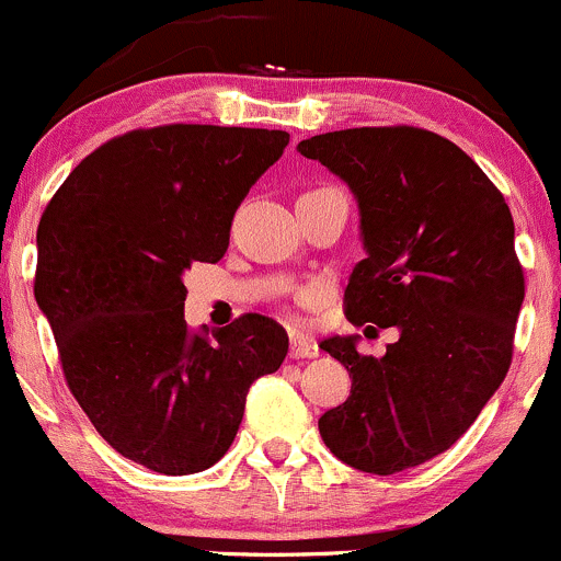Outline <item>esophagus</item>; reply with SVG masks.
Returning <instances> with one entry per match:
<instances>
[{
  "label": "esophagus",
  "instance_id": "obj_1",
  "mask_svg": "<svg viewBox=\"0 0 561 561\" xmlns=\"http://www.w3.org/2000/svg\"><path fill=\"white\" fill-rule=\"evenodd\" d=\"M291 358H316L318 345L312 340H307L305 334H291V347H288Z\"/></svg>",
  "mask_w": 561,
  "mask_h": 561
}]
</instances>
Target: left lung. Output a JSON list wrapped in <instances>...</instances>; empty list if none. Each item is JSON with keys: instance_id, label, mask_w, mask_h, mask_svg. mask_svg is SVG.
<instances>
[{"instance_id": "left-lung-1", "label": "left lung", "mask_w": 561, "mask_h": 561, "mask_svg": "<svg viewBox=\"0 0 561 561\" xmlns=\"http://www.w3.org/2000/svg\"><path fill=\"white\" fill-rule=\"evenodd\" d=\"M297 149L358 201L366 259L347 280V318L399 329L382 358L355 351L358 336L321 342L353 388L318 431L358 471L423 466L473 425L508 375L524 302L511 210L457 144L412 125L334 130Z\"/></svg>"}]
</instances>
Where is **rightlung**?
<instances>
[{
  "label": "right lung",
  "mask_w": 561,
  "mask_h": 561,
  "mask_svg": "<svg viewBox=\"0 0 561 561\" xmlns=\"http://www.w3.org/2000/svg\"><path fill=\"white\" fill-rule=\"evenodd\" d=\"M286 130L160 125L90 152L47 203L34 297L95 431L154 473L225 457L254 379L280 369L286 329L240 316L186 329L184 273L219 262L232 216L280 158Z\"/></svg>",
  "instance_id": "obj_1"
}]
</instances>
